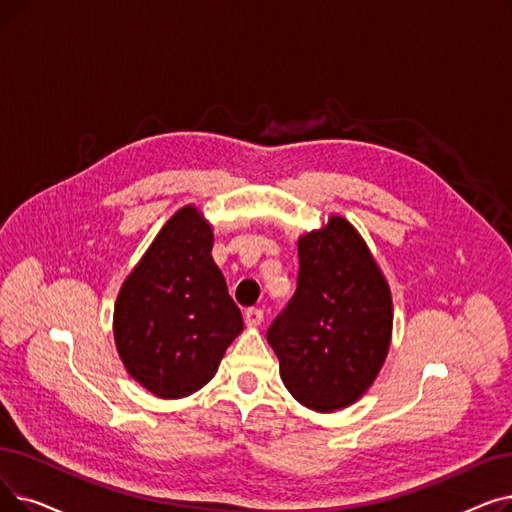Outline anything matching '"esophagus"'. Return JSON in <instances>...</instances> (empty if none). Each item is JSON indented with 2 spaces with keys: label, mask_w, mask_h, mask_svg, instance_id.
<instances>
[{
  "label": "esophagus",
  "mask_w": 512,
  "mask_h": 512,
  "mask_svg": "<svg viewBox=\"0 0 512 512\" xmlns=\"http://www.w3.org/2000/svg\"><path fill=\"white\" fill-rule=\"evenodd\" d=\"M244 322H247L249 326H259L263 322V309L249 307L247 311H244Z\"/></svg>",
  "instance_id": "34e87169"
}]
</instances>
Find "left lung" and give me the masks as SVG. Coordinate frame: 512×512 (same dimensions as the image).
<instances>
[{
  "instance_id": "left-lung-1",
  "label": "left lung",
  "mask_w": 512,
  "mask_h": 512,
  "mask_svg": "<svg viewBox=\"0 0 512 512\" xmlns=\"http://www.w3.org/2000/svg\"><path fill=\"white\" fill-rule=\"evenodd\" d=\"M389 284L364 238L332 215L299 238L297 291L268 328L284 387L316 412L368 391L391 345Z\"/></svg>"
}]
</instances>
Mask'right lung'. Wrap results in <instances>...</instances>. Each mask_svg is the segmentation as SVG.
Listing matches in <instances>:
<instances>
[{
	"label": "right lung",
	"instance_id": "1",
	"mask_svg": "<svg viewBox=\"0 0 512 512\" xmlns=\"http://www.w3.org/2000/svg\"><path fill=\"white\" fill-rule=\"evenodd\" d=\"M211 249V224L188 205L167 221L119 291L117 351L131 379L157 397L205 387L242 332Z\"/></svg>",
	"mask_w": 512,
	"mask_h": 512
}]
</instances>
